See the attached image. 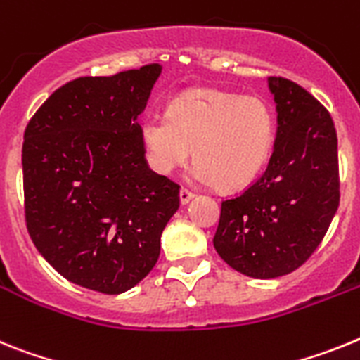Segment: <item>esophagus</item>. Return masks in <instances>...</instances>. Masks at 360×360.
<instances>
[{
	"label": "esophagus",
	"mask_w": 360,
	"mask_h": 360,
	"mask_svg": "<svg viewBox=\"0 0 360 360\" xmlns=\"http://www.w3.org/2000/svg\"><path fill=\"white\" fill-rule=\"evenodd\" d=\"M193 195H195V193L192 192V190H188V188H181V192H179V199H181V205H186V202H190L193 199Z\"/></svg>",
	"instance_id": "1"
}]
</instances>
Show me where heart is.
Here are the masks:
<instances>
[{"mask_svg":"<svg viewBox=\"0 0 360 360\" xmlns=\"http://www.w3.org/2000/svg\"><path fill=\"white\" fill-rule=\"evenodd\" d=\"M270 106L255 96L198 89L181 94L167 115L146 114L141 137L150 167L168 176L198 159L193 179L243 188L257 177L274 146Z\"/></svg>","mask_w":360,"mask_h":360,"instance_id":"obj_1","label":"heart"}]
</instances>
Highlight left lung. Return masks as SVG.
<instances>
[{
    "instance_id": "8db88e82",
    "label": "left lung",
    "mask_w": 360,
    "mask_h": 360,
    "mask_svg": "<svg viewBox=\"0 0 360 360\" xmlns=\"http://www.w3.org/2000/svg\"><path fill=\"white\" fill-rule=\"evenodd\" d=\"M277 137L268 168L221 202L214 246L228 266L255 279L292 274L326 236L340 201L337 132L330 112L286 77L268 79Z\"/></svg>"
}]
</instances>
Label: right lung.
I'll list each match as a JSON object with an SVG mask.
<instances>
[{"label":"right lung","instance_id":"add662e5","mask_svg":"<svg viewBox=\"0 0 360 360\" xmlns=\"http://www.w3.org/2000/svg\"><path fill=\"white\" fill-rule=\"evenodd\" d=\"M158 63L77 77L25 128V221L39 254L70 283L123 293L145 279L179 208V184L150 170L137 117Z\"/></svg>","mask_w":360,"mask_h":360}]
</instances>
